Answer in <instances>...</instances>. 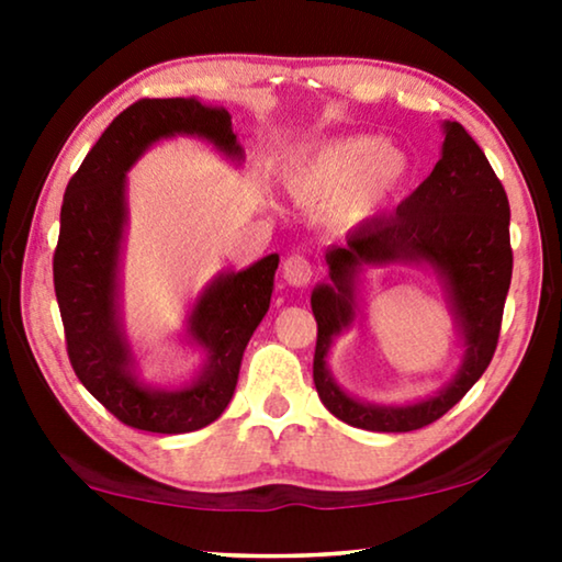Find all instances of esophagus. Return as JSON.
Segmentation results:
<instances>
[{
	"mask_svg": "<svg viewBox=\"0 0 562 562\" xmlns=\"http://www.w3.org/2000/svg\"><path fill=\"white\" fill-rule=\"evenodd\" d=\"M312 276L314 266L304 256H299V252H291V256L283 260V281H286L289 286L304 289L306 283L312 281Z\"/></svg>",
	"mask_w": 562,
	"mask_h": 562,
	"instance_id": "1",
	"label": "esophagus"
}]
</instances>
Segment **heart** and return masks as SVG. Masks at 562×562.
Returning a JSON list of instances; mask_svg holds the SVG:
<instances>
[{"label":"heart","mask_w":562,"mask_h":562,"mask_svg":"<svg viewBox=\"0 0 562 562\" xmlns=\"http://www.w3.org/2000/svg\"><path fill=\"white\" fill-rule=\"evenodd\" d=\"M409 156L379 137L358 135L322 145L289 168V191L304 204L337 202L342 220H358L402 187Z\"/></svg>","instance_id":"heart-1"}]
</instances>
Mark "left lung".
<instances>
[{"label": "left lung", "instance_id": "8db88e82", "mask_svg": "<svg viewBox=\"0 0 562 562\" xmlns=\"http://www.w3.org/2000/svg\"><path fill=\"white\" fill-rule=\"evenodd\" d=\"M329 279L312 291L317 319L314 386L337 419L371 432L427 427L463 398L494 358L506 291L512 283L509 199L479 143L458 122H445L442 158L394 214H375L327 250ZM427 265L449 291L467 342L464 366L448 387L425 403L379 407L352 400L326 368L334 337L355 318V279L363 265Z\"/></svg>", "mask_w": 562, "mask_h": 562}]
</instances>
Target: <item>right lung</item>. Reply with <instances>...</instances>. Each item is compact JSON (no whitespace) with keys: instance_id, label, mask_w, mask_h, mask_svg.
<instances>
[{"instance_id":"right-lung-1","label":"right lung","mask_w":562,"mask_h":562,"mask_svg":"<svg viewBox=\"0 0 562 562\" xmlns=\"http://www.w3.org/2000/svg\"><path fill=\"white\" fill-rule=\"evenodd\" d=\"M173 135L202 137L227 158H243L233 117L222 106L183 97L140 99L112 120L68 181L53 252V286L76 375L122 425L158 435L194 432L227 409L245 345L266 317L279 268L273 252L245 271L220 273L202 291L187 329L206 350V363L194 381L158 389L137 379L117 304L127 225L125 176L153 143Z\"/></svg>"}]
</instances>
